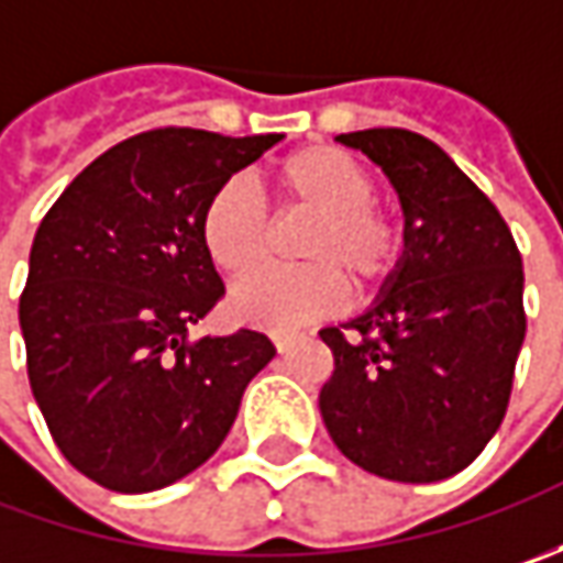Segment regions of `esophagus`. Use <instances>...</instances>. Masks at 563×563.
<instances>
[{
    "label": "esophagus",
    "instance_id": "obj_1",
    "mask_svg": "<svg viewBox=\"0 0 563 563\" xmlns=\"http://www.w3.org/2000/svg\"><path fill=\"white\" fill-rule=\"evenodd\" d=\"M272 341H275L278 354H288V351H294V347L303 341V335H297V332H275V335H272Z\"/></svg>",
    "mask_w": 563,
    "mask_h": 563
}]
</instances>
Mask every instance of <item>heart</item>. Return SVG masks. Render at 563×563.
I'll return each mask as SVG.
<instances>
[{
  "label": "heart",
  "instance_id": "obj_1",
  "mask_svg": "<svg viewBox=\"0 0 563 563\" xmlns=\"http://www.w3.org/2000/svg\"><path fill=\"white\" fill-rule=\"evenodd\" d=\"M269 187L282 212H303L310 225L300 234L297 269H263L266 216L238 181L219 185L200 209V247L222 275H247L228 307L234 319L288 332L335 313L344 282L357 297L382 291L404 260V222L395 209L376 203V178L351 153L313 143L282 156L269 168Z\"/></svg>",
  "mask_w": 563,
  "mask_h": 563
}]
</instances>
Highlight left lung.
I'll return each instance as SVG.
<instances>
[{"label":"left lung","instance_id":"obj_1","mask_svg":"<svg viewBox=\"0 0 563 563\" xmlns=\"http://www.w3.org/2000/svg\"><path fill=\"white\" fill-rule=\"evenodd\" d=\"M335 141L398 190L407 244L373 307L319 332L335 357L322 422L366 473L439 483L473 464L505 420L527 335L523 260L501 212L439 143L404 128Z\"/></svg>","mask_w":563,"mask_h":563}]
</instances>
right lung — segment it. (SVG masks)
<instances>
[{"label": "right lung", "instance_id": "1", "mask_svg": "<svg viewBox=\"0 0 563 563\" xmlns=\"http://www.w3.org/2000/svg\"><path fill=\"white\" fill-rule=\"evenodd\" d=\"M282 134L159 128L87 165L36 228L21 332L65 461L141 495L206 464L275 347L263 332L190 341L225 294L200 247L206 197Z\"/></svg>", "mask_w": 563, "mask_h": 563}]
</instances>
